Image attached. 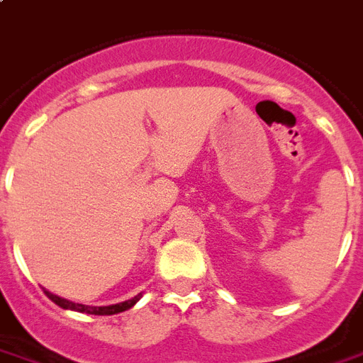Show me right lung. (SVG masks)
<instances>
[{
	"instance_id": "add662e5",
	"label": "right lung",
	"mask_w": 363,
	"mask_h": 363,
	"mask_svg": "<svg viewBox=\"0 0 363 363\" xmlns=\"http://www.w3.org/2000/svg\"><path fill=\"white\" fill-rule=\"evenodd\" d=\"M44 294L53 301L55 304H59L60 308H68V310H75V312H83V313H92V315H112V313H120L125 312V310L133 308L136 303L140 301L142 294L135 295L133 299L129 301H123V303H118V304H108V306H88V304H79V303H72L68 299H62L59 295H53L51 291L44 290Z\"/></svg>"
}]
</instances>
